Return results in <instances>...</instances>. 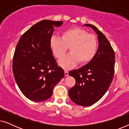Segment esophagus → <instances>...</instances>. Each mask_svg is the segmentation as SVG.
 <instances>
[{"label": "esophagus", "mask_w": 129, "mask_h": 129, "mask_svg": "<svg viewBox=\"0 0 129 129\" xmlns=\"http://www.w3.org/2000/svg\"><path fill=\"white\" fill-rule=\"evenodd\" d=\"M64 75L65 76H69V72L68 70H64Z\"/></svg>", "instance_id": "obj_1"}]
</instances>
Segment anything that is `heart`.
Returning a JSON list of instances; mask_svg holds the SVG:
<instances>
[{"label": "heart", "mask_w": 129, "mask_h": 129, "mask_svg": "<svg viewBox=\"0 0 129 129\" xmlns=\"http://www.w3.org/2000/svg\"><path fill=\"white\" fill-rule=\"evenodd\" d=\"M50 44L54 56L59 59L70 48L71 53L59 61L60 66L66 69L73 68L78 62L80 64L89 63L94 58L98 48L95 36L79 27L65 30L61 33V38L53 36Z\"/></svg>", "instance_id": "b5f03b06"}]
</instances>
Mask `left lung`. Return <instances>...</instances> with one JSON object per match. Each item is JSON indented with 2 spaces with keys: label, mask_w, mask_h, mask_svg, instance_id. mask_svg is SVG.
<instances>
[{
  "label": "left lung",
  "mask_w": 129,
  "mask_h": 129,
  "mask_svg": "<svg viewBox=\"0 0 129 129\" xmlns=\"http://www.w3.org/2000/svg\"><path fill=\"white\" fill-rule=\"evenodd\" d=\"M84 25L92 28L98 35V49L89 63L69 72L76 84L69 90V96L77 105L89 106L98 102L108 90L113 78L115 55L108 40L96 26Z\"/></svg>",
  "instance_id": "1"
}]
</instances>
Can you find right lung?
Instances as JSON below:
<instances>
[{"label":"right lung","mask_w":129,"mask_h":129,"mask_svg":"<svg viewBox=\"0 0 129 129\" xmlns=\"http://www.w3.org/2000/svg\"><path fill=\"white\" fill-rule=\"evenodd\" d=\"M62 21L43 20L21 36L13 59V72L22 93L29 100L43 102L50 98L53 88L64 77L50 47L54 27Z\"/></svg>","instance_id":"obj_1"}]
</instances>
